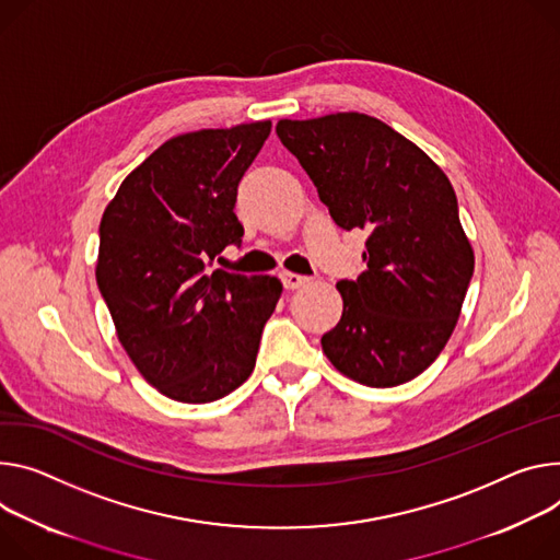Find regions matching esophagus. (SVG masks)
Returning a JSON list of instances; mask_svg holds the SVG:
<instances>
[{
	"label": "esophagus",
	"mask_w": 560,
	"mask_h": 560,
	"mask_svg": "<svg viewBox=\"0 0 560 560\" xmlns=\"http://www.w3.org/2000/svg\"><path fill=\"white\" fill-rule=\"evenodd\" d=\"M281 281H283V285H285L288 290H294V288L306 285L311 279L303 277V275H296V272H281Z\"/></svg>",
	"instance_id": "obj_1"
}]
</instances>
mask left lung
Returning a JSON list of instances; mask_svg holds the SVG:
<instances>
[{
    "mask_svg": "<svg viewBox=\"0 0 560 560\" xmlns=\"http://www.w3.org/2000/svg\"><path fill=\"white\" fill-rule=\"evenodd\" d=\"M277 136L332 221L366 230V270L339 281V324L322 337L332 366L373 388L424 373L446 346L474 277V249L446 174L366 114L279 120Z\"/></svg>",
    "mask_w": 560,
    "mask_h": 560,
    "instance_id": "left-lung-1",
    "label": "left lung"
}]
</instances>
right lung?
Masks as SVG:
<instances>
[{"label":"right lung","instance_id":"obj_1","mask_svg":"<svg viewBox=\"0 0 560 560\" xmlns=\"http://www.w3.org/2000/svg\"><path fill=\"white\" fill-rule=\"evenodd\" d=\"M272 122L200 129L163 142L118 187L100 221L95 279L118 339L163 395L208 404L257 362L281 296L268 275L210 270L241 245L236 187Z\"/></svg>","mask_w":560,"mask_h":560}]
</instances>
